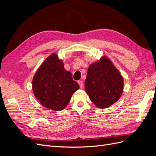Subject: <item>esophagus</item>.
I'll list each match as a JSON object with an SVG mask.
<instances>
[{"mask_svg": "<svg viewBox=\"0 0 156 156\" xmlns=\"http://www.w3.org/2000/svg\"><path fill=\"white\" fill-rule=\"evenodd\" d=\"M77 83H78V84H79L80 88H82L83 87V81H80V80H79V81H77Z\"/></svg>", "mask_w": 156, "mask_h": 156, "instance_id": "obj_1", "label": "esophagus"}]
</instances>
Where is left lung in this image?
<instances>
[{"instance_id": "8db88e82", "label": "left lung", "mask_w": 156, "mask_h": 156, "mask_svg": "<svg viewBox=\"0 0 156 156\" xmlns=\"http://www.w3.org/2000/svg\"><path fill=\"white\" fill-rule=\"evenodd\" d=\"M84 87L92 102L104 108L119 100L123 92L124 81L111 61L103 57L90 65Z\"/></svg>"}]
</instances>
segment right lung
<instances>
[{
	"label": "right lung",
	"mask_w": 156,
	"mask_h": 156,
	"mask_svg": "<svg viewBox=\"0 0 156 156\" xmlns=\"http://www.w3.org/2000/svg\"><path fill=\"white\" fill-rule=\"evenodd\" d=\"M79 88L62 60L51 54L37 69L32 81L34 96L44 107L55 111L64 109Z\"/></svg>",
	"instance_id": "1"
}]
</instances>
